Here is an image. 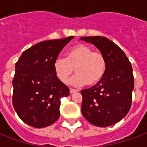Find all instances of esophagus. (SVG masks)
Returning a JSON list of instances; mask_svg holds the SVG:
<instances>
[{
	"mask_svg": "<svg viewBox=\"0 0 147 147\" xmlns=\"http://www.w3.org/2000/svg\"><path fill=\"white\" fill-rule=\"evenodd\" d=\"M78 92V90H75V89H72V88H71L70 91H69L70 94H74V93H75V92Z\"/></svg>",
	"mask_w": 147,
	"mask_h": 147,
	"instance_id": "obj_1",
	"label": "esophagus"
}]
</instances>
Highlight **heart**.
I'll list each match as a JSON object with an SVG mask.
<instances>
[{"instance_id": "heart-1", "label": "heart", "mask_w": 147, "mask_h": 147, "mask_svg": "<svg viewBox=\"0 0 147 147\" xmlns=\"http://www.w3.org/2000/svg\"><path fill=\"white\" fill-rule=\"evenodd\" d=\"M53 69L61 82H67L75 69L78 74L71 79L70 84L81 86L87 83L88 86H95L104 78L106 60L102 53L94 51L86 44L79 43L68 50L66 59H55Z\"/></svg>"}]
</instances>
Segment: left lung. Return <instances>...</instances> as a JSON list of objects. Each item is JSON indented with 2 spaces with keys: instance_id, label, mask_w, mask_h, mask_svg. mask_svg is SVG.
<instances>
[{
  "instance_id": "left-lung-1",
  "label": "left lung",
  "mask_w": 147,
  "mask_h": 147,
  "mask_svg": "<svg viewBox=\"0 0 147 147\" xmlns=\"http://www.w3.org/2000/svg\"><path fill=\"white\" fill-rule=\"evenodd\" d=\"M93 44L106 60L104 78L98 84L81 91L82 114L97 127H108L120 121L131 108L134 88L133 68L125 53L105 37H83Z\"/></svg>"
}]
</instances>
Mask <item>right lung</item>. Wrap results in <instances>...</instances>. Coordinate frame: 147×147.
I'll use <instances>...</instances> for the list:
<instances>
[{"label": "right lung", "instance_id": "add662e5", "mask_svg": "<svg viewBox=\"0 0 147 147\" xmlns=\"http://www.w3.org/2000/svg\"><path fill=\"white\" fill-rule=\"evenodd\" d=\"M73 38L37 43L24 51L15 64L13 106L32 127H47L59 119L60 99L69 95V88L55 76L54 61Z\"/></svg>", "mask_w": 147, "mask_h": 147}]
</instances>
